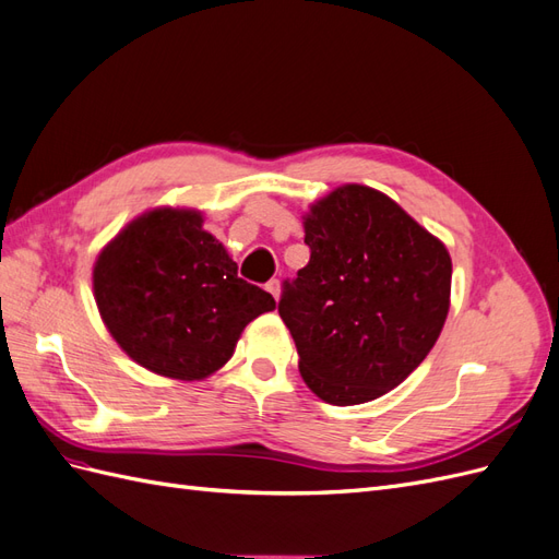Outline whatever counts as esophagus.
<instances>
[{
    "label": "esophagus",
    "instance_id": "34e87169",
    "mask_svg": "<svg viewBox=\"0 0 559 559\" xmlns=\"http://www.w3.org/2000/svg\"><path fill=\"white\" fill-rule=\"evenodd\" d=\"M265 292L273 294L275 300H280V282H277V280H270V282L265 284Z\"/></svg>",
    "mask_w": 559,
    "mask_h": 559
}]
</instances>
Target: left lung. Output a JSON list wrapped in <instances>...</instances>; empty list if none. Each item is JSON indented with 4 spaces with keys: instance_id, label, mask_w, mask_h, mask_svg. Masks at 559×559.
<instances>
[{
    "instance_id": "8db88e82",
    "label": "left lung",
    "mask_w": 559,
    "mask_h": 559,
    "mask_svg": "<svg viewBox=\"0 0 559 559\" xmlns=\"http://www.w3.org/2000/svg\"><path fill=\"white\" fill-rule=\"evenodd\" d=\"M302 226L310 263L284 282L280 298L302 380L333 405L392 392L445 324V245L392 198L359 183L314 202Z\"/></svg>"
}]
</instances>
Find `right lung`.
Wrapping results in <instances>:
<instances>
[{"label": "right lung", "instance_id": "1", "mask_svg": "<svg viewBox=\"0 0 559 559\" xmlns=\"http://www.w3.org/2000/svg\"><path fill=\"white\" fill-rule=\"evenodd\" d=\"M93 289L105 326L132 361L175 380L216 373L275 298L238 277L198 210L158 207L99 251Z\"/></svg>", "mask_w": 559, "mask_h": 559}]
</instances>
